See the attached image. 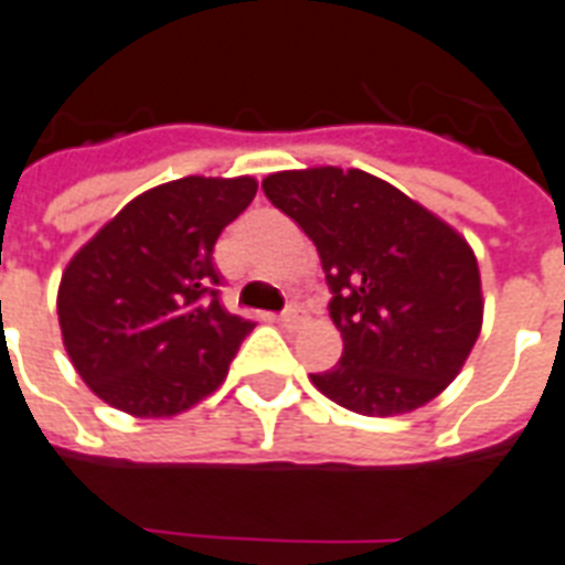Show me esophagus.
I'll list each match as a JSON object with an SVG mask.
<instances>
[{
	"instance_id": "obj_1",
	"label": "esophagus",
	"mask_w": 565,
	"mask_h": 565,
	"mask_svg": "<svg viewBox=\"0 0 565 565\" xmlns=\"http://www.w3.org/2000/svg\"><path fill=\"white\" fill-rule=\"evenodd\" d=\"M279 323L288 329H297L303 323V309H300V306H286V311L279 315Z\"/></svg>"
}]
</instances>
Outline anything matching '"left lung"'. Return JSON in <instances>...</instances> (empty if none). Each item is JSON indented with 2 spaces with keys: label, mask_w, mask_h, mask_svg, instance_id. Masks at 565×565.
<instances>
[{
  "label": "left lung",
  "mask_w": 565,
  "mask_h": 565,
  "mask_svg": "<svg viewBox=\"0 0 565 565\" xmlns=\"http://www.w3.org/2000/svg\"><path fill=\"white\" fill-rule=\"evenodd\" d=\"M262 189L315 242L332 291L344 353L311 373L315 387L367 417L435 399L481 332V277L467 242L367 171H279Z\"/></svg>",
  "instance_id": "8db88e82"
}]
</instances>
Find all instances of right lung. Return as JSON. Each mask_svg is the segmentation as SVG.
Listing matches in <instances>:
<instances>
[{"label": "right lung", "mask_w": 565, "mask_h": 565, "mask_svg": "<svg viewBox=\"0 0 565 565\" xmlns=\"http://www.w3.org/2000/svg\"><path fill=\"white\" fill-rule=\"evenodd\" d=\"M254 178H180L134 198L61 277L63 347L89 391L134 417H171L224 382L256 327L221 306V230Z\"/></svg>", "instance_id": "1"}]
</instances>
